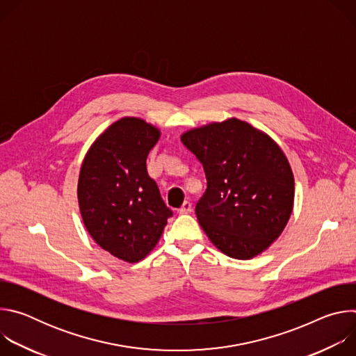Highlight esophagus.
<instances>
[{"label":"esophagus","mask_w":356,"mask_h":356,"mask_svg":"<svg viewBox=\"0 0 356 356\" xmlns=\"http://www.w3.org/2000/svg\"><path fill=\"white\" fill-rule=\"evenodd\" d=\"M191 210H193V206H191V202L190 201H184L183 202V206L179 209V214H188V213H191Z\"/></svg>","instance_id":"1"}]
</instances>
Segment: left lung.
I'll use <instances>...</instances> for the list:
<instances>
[{"mask_svg": "<svg viewBox=\"0 0 356 356\" xmlns=\"http://www.w3.org/2000/svg\"><path fill=\"white\" fill-rule=\"evenodd\" d=\"M180 139L207 177L195 206L201 228L229 258L261 255L283 232L294 204V177L280 146L238 118L188 129Z\"/></svg>", "mask_w": 356, "mask_h": 356, "instance_id": "8db88e82", "label": "left lung"}]
</instances>
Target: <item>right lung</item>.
Instances as JSON below:
<instances>
[{"label": "right lung", "mask_w": 356, "mask_h": 356, "mask_svg": "<svg viewBox=\"0 0 356 356\" xmlns=\"http://www.w3.org/2000/svg\"><path fill=\"white\" fill-rule=\"evenodd\" d=\"M161 129L138 117L113 122L83 159L77 200L86 229L113 257L136 264L159 242L172 210L146 170Z\"/></svg>", "instance_id": "1"}]
</instances>
